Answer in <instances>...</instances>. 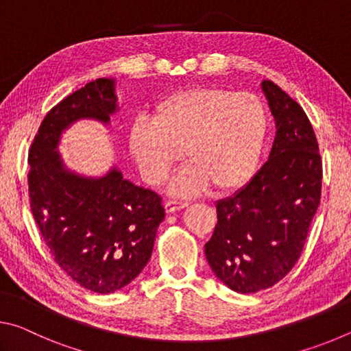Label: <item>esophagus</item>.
<instances>
[{
    "mask_svg": "<svg viewBox=\"0 0 351 351\" xmlns=\"http://www.w3.org/2000/svg\"><path fill=\"white\" fill-rule=\"evenodd\" d=\"M189 204L184 203V201H175V199H167L164 203V209L167 213H173L176 210H181L184 207H187Z\"/></svg>",
    "mask_w": 351,
    "mask_h": 351,
    "instance_id": "obj_1",
    "label": "esophagus"
}]
</instances>
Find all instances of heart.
I'll use <instances>...</instances> for the list:
<instances>
[{
    "instance_id": "1",
    "label": "heart",
    "mask_w": 351,
    "mask_h": 351,
    "mask_svg": "<svg viewBox=\"0 0 351 351\" xmlns=\"http://www.w3.org/2000/svg\"><path fill=\"white\" fill-rule=\"evenodd\" d=\"M268 114L251 93L199 86L158 100L152 122L134 121L128 147L144 180L158 186L181 161L190 162L169 190L189 197L209 187L230 192L245 186L263 152Z\"/></svg>"
}]
</instances>
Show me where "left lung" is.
Masks as SVG:
<instances>
[{
    "instance_id": "8db88e82",
    "label": "left lung",
    "mask_w": 351,
    "mask_h": 351,
    "mask_svg": "<svg viewBox=\"0 0 351 351\" xmlns=\"http://www.w3.org/2000/svg\"><path fill=\"white\" fill-rule=\"evenodd\" d=\"M276 121L268 161L245 187L217 203L206 243L213 274L235 293L271 288L299 260L320 203L322 161L305 111L269 80L261 82Z\"/></svg>"
}]
</instances>
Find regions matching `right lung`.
<instances>
[{
  "mask_svg": "<svg viewBox=\"0 0 351 351\" xmlns=\"http://www.w3.org/2000/svg\"><path fill=\"white\" fill-rule=\"evenodd\" d=\"M119 111L114 79H97L63 99L41 122L29 153V195L35 221L57 265L80 287L111 294L132 283L152 257L165 213L161 198L123 178L66 167L58 145L75 122L110 127Z\"/></svg>",
  "mask_w": 351,
  "mask_h": 351,
  "instance_id": "right-lung-1",
  "label": "right lung"
}]
</instances>
